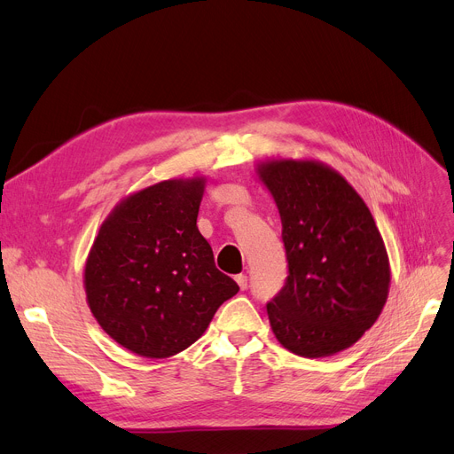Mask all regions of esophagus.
Returning <instances> with one entry per match:
<instances>
[{
    "label": "esophagus",
    "mask_w": 454,
    "mask_h": 454,
    "mask_svg": "<svg viewBox=\"0 0 454 454\" xmlns=\"http://www.w3.org/2000/svg\"><path fill=\"white\" fill-rule=\"evenodd\" d=\"M236 282H238V286H239V289H247V286H249V282H247V277L246 275H236V278H234Z\"/></svg>",
    "instance_id": "obj_1"
}]
</instances>
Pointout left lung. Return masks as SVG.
I'll return each mask as SVG.
<instances>
[{
  "label": "left lung",
  "mask_w": 454,
  "mask_h": 454,
  "mask_svg": "<svg viewBox=\"0 0 454 454\" xmlns=\"http://www.w3.org/2000/svg\"><path fill=\"white\" fill-rule=\"evenodd\" d=\"M282 220L287 278L268 302L278 342L302 357L348 348L378 321L390 268L368 207L339 172L278 159L258 167Z\"/></svg>",
  "instance_id": "8db88e82"
}]
</instances>
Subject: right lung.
I'll return each instance as SVG.
<instances>
[{
  "instance_id": "add662e5",
  "label": "right lung",
  "mask_w": 454,
  "mask_h": 454,
  "mask_svg": "<svg viewBox=\"0 0 454 454\" xmlns=\"http://www.w3.org/2000/svg\"><path fill=\"white\" fill-rule=\"evenodd\" d=\"M205 179H168L119 203L100 225L84 286L100 328L129 352L161 359L196 342L238 284L198 231Z\"/></svg>"
}]
</instances>
